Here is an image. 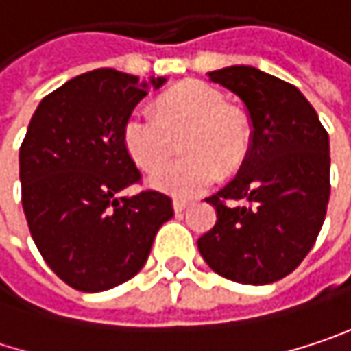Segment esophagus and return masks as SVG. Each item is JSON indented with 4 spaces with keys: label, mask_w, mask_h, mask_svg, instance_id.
<instances>
[{
    "label": "esophagus",
    "mask_w": 351,
    "mask_h": 351,
    "mask_svg": "<svg viewBox=\"0 0 351 351\" xmlns=\"http://www.w3.org/2000/svg\"><path fill=\"white\" fill-rule=\"evenodd\" d=\"M173 207H175L176 213H182V211L189 207V203H186V201H178V199H176L175 203H173Z\"/></svg>",
    "instance_id": "esophagus-1"
}]
</instances>
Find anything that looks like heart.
<instances>
[{
    "label": "heart",
    "mask_w": 351,
    "mask_h": 351,
    "mask_svg": "<svg viewBox=\"0 0 351 351\" xmlns=\"http://www.w3.org/2000/svg\"><path fill=\"white\" fill-rule=\"evenodd\" d=\"M180 135L185 136V156L163 167ZM121 140L138 169L150 173L163 167L150 176L154 189L193 199L219 178V169L234 173L244 165L252 134L244 115L228 106L219 89L203 81H184L156 99V115L134 111L123 123Z\"/></svg>",
    "instance_id": "heart-1"
}]
</instances>
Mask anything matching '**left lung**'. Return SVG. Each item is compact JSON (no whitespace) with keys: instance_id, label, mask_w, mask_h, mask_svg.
<instances>
[{"instance_id":"1","label":"left lung","mask_w":351,"mask_h":351,"mask_svg":"<svg viewBox=\"0 0 351 351\" xmlns=\"http://www.w3.org/2000/svg\"><path fill=\"white\" fill-rule=\"evenodd\" d=\"M207 75L242 99L252 142L238 176L207 197L217 221L197 245L223 278L270 285L303 262L321 232L331 189L329 138L295 85L254 66Z\"/></svg>"}]
</instances>
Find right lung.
Returning a JSON list of instances; mask_svg holds the SVG:
<instances>
[{
    "label": "right lung",
    "instance_id": "obj_1",
    "mask_svg": "<svg viewBox=\"0 0 351 351\" xmlns=\"http://www.w3.org/2000/svg\"><path fill=\"white\" fill-rule=\"evenodd\" d=\"M165 77H152L154 89ZM148 83L115 69L83 73L36 107L20 146L22 205L38 252L83 293L113 289L140 272L173 201L158 191L121 197L140 182L121 132Z\"/></svg>",
    "mask_w": 351,
    "mask_h": 351
}]
</instances>
